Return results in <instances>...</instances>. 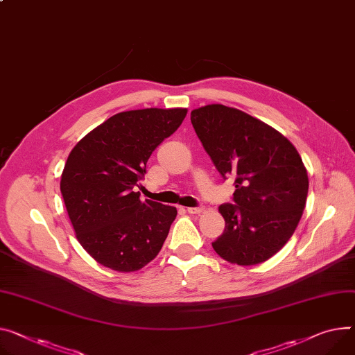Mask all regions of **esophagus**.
I'll return each instance as SVG.
<instances>
[{
    "instance_id": "34e87169",
    "label": "esophagus",
    "mask_w": 355,
    "mask_h": 355,
    "mask_svg": "<svg viewBox=\"0 0 355 355\" xmlns=\"http://www.w3.org/2000/svg\"><path fill=\"white\" fill-rule=\"evenodd\" d=\"M205 211L203 206H198V207H187V213L190 214H200Z\"/></svg>"
}]
</instances>
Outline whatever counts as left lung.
<instances>
[{
    "mask_svg": "<svg viewBox=\"0 0 355 355\" xmlns=\"http://www.w3.org/2000/svg\"><path fill=\"white\" fill-rule=\"evenodd\" d=\"M216 169L234 180V205L219 207L226 222L211 243L229 263L254 266L293 236L309 193V176L294 145L270 125L236 107L211 103L190 114Z\"/></svg>",
    "mask_w": 355,
    "mask_h": 355,
    "instance_id": "8db88e82",
    "label": "left lung"
}]
</instances>
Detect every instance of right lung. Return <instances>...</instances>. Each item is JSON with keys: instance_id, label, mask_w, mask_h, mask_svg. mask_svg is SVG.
I'll return each mask as SVG.
<instances>
[{"instance_id": "right-lung-1", "label": "right lung", "mask_w": 355, "mask_h": 355, "mask_svg": "<svg viewBox=\"0 0 355 355\" xmlns=\"http://www.w3.org/2000/svg\"><path fill=\"white\" fill-rule=\"evenodd\" d=\"M186 114V107L119 112L71 150L61 193L78 241L99 264L132 272L159 254L178 210L141 200L133 190L152 152L182 125Z\"/></svg>"}]
</instances>
